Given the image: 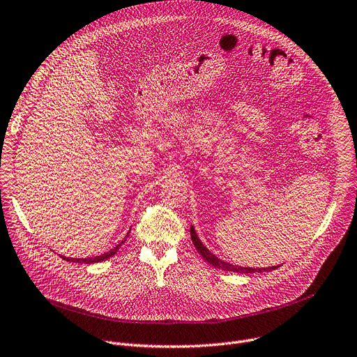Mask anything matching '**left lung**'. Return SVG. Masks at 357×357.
<instances>
[{"label": "left lung", "mask_w": 357, "mask_h": 357, "mask_svg": "<svg viewBox=\"0 0 357 357\" xmlns=\"http://www.w3.org/2000/svg\"><path fill=\"white\" fill-rule=\"evenodd\" d=\"M190 238H192V242L193 245H195L197 250L201 253V256L205 259V261L211 265V266H215L218 269H222V271H226V272H236V273H242V275H252V273H264V272H272L275 269L279 268L278 266H269V268H245V266H239V265H234L231 262H226L223 261V259L218 257L215 253H212L204 243L202 241L198 238L197 235V231L193 226L190 225Z\"/></svg>", "instance_id": "obj_1"}]
</instances>
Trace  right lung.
<instances>
[{"mask_svg":"<svg viewBox=\"0 0 357 357\" xmlns=\"http://www.w3.org/2000/svg\"><path fill=\"white\" fill-rule=\"evenodd\" d=\"M129 234H131V231H128V234L125 235L123 241H121L115 248H112L111 250H108V252H105V253H102V255H100V256H93V257H66V256H62V259H66L67 262H74V264H86V265H89V264H98V262L107 261L108 257H112V256L119 250V248H121V246L125 243V241L128 239Z\"/></svg>","mask_w":357,"mask_h":357,"instance_id":"add662e5","label":"right lung"}]
</instances>
